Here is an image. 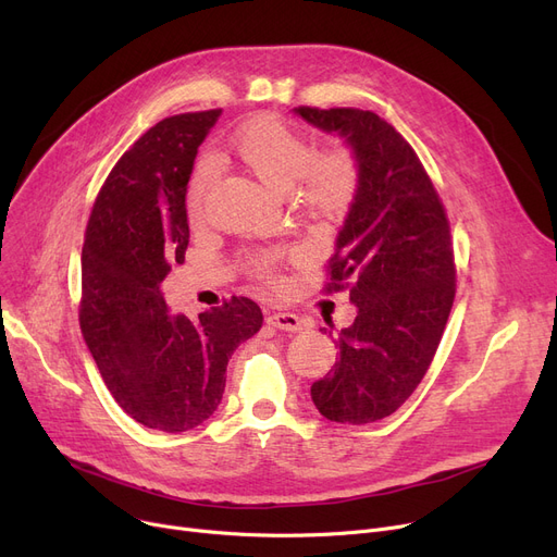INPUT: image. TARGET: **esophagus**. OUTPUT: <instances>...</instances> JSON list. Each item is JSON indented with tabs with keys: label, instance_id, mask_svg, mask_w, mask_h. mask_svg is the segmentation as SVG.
Returning a JSON list of instances; mask_svg holds the SVG:
<instances>
[{
	"label": "esophagus",
	"instance_id": "esophagus-1",
	"mask_svg": "<svg viewBox=\"0 0 557 557\" xmlns=\"http://www.w3.org/2000/svg\"><path fill=\"white\" fill-rule=\"evenodd\" d=\"M267 323L277 330H284V332H300L302 330V320L296 313H284V311L269 313Z\"/></svg>",
	"mask_w": 557,
	"mask_h": 557
}]
</instances>
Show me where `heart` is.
Instances as JSON below:
<instances>
[{"instance_id": "b5f03b06", "label": "heart", "mask_w": 557, "mask_h": 557, "mask_svg": "<svg viewBox=\"0 0 557 557\" xmlns=\"http://www.w3.org/2000/svg\"><path fill=\"white\" fill-rule=\"evenodd\" d=\"M230 153L257 183L275 194L294 196L315 214H334L352 200L359 185V164L345 146L313 153V146L300 133L271 116H261L237 133ZM214 178V166L200 162L187 189V216L198 221L202 202ZM261 275L271 273L269 259L257 261Z\"/></svg>"}]
</instances>
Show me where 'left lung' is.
<instances>
[{"instance_id":"obj_1","label":"left lung","mask_w":557,"mask_h":557,"mask_svg":"<svg viewBox=\"0 0 557 557\" xmlns=\"http://www.w3.org/2000/svg\"><path fill=\"white\" fill-rule=\"evenodd\" d=\"M294 112L338 133L359 164L325 286H349L357 318L341 330V359L313 382L311 399L332 422H376L413 395L441 345L456 296L449 221L411 144L382 116L359 108Z\"/></svg>"}]
</instances>
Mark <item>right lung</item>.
I'll return each mask as SVG.
<instances>
[{"label": "right lung", "instance_id": "right-lung-1", "mask_svg": "<svg viewBox=\"0 0 557 557\" xmlns=\"http://www.w3.org/2000/svg\"><path fill=\"white\" fill-rule=\"evenodd\" d=\"M221 110L166 116L120 158L87 221L81 332L112 397L139 424L181 433L208 420L225 368L263 323L250 298L189 320L171 313L162 280L189 246L187 183Z\"/></svg>", "mask_w": 557, "mask_h": 557}]
</instances>
